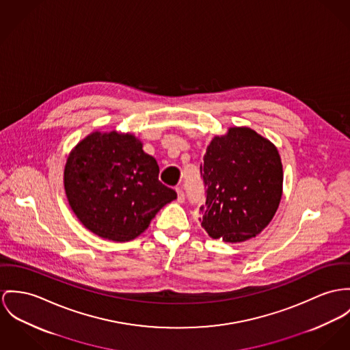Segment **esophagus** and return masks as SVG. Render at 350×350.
Instances as JSON below:
<instances>
[{
    "mask_svg": "<svg viewBox=\"0 0 350 350\" xmlns=\"http://www.w3.org/2000/svg\"><path fill=\"white\" fill-rule=\"evenodd\" d=\"M176 191H177V201H178V202H184V201H185L184 190L181 188H176Z\"/></svg>",
    "mask_w": 350,
    "mask_h": 350,
    "instance_id": "obj_1",
    "label": "esophagus"
}]
</instances>
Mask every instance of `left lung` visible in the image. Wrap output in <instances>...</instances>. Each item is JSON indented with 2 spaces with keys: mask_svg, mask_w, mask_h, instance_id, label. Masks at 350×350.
Instances as JSON below:
<instances>
[{
  "mask_svg": "<svg viewBox=\"0 0 350 350\" xmlns=\"http://www.w3.org/2000/svg\"><path fill=\"white\" fill-rule=\"evenodd\" d=\"M200 169L206 188L200 222L212 239L243 242L269 225L282 197L284 172L268 138L230 126L213 137Z\"/></svg>",
  "mask_w": 350,
  "mask_h": 350,
  "instance_id": "8db88e82",
  "label": "left lung"
}]
</instances>
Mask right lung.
<instances>
[{"label": "right lung", "instance_id": "add662e5", "mask_svg": "<svg viewBox=\"0 0 350 350\" xmlns=\"http://www.w3.org/2000/svg\"><path fill=\"white\" fill-rule=\"evenodd\" d=\"M159 163L133 133L86 135L69 153L64 169L68 202L81 224L111 241H132L166 204L177 198L159 181Z\"/></svg>", "mask_w": 350, "mask_h": 350}]
</instances>
